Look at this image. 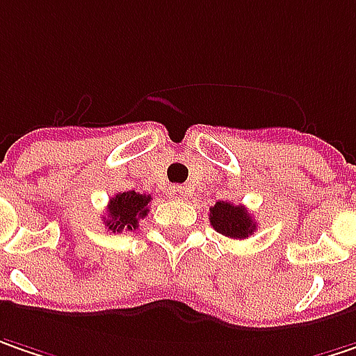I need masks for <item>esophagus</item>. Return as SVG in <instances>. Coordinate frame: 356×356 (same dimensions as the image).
<instances>
[{
	"mask_svg": "<svg viewBox=\"0 0 356 356\" xmlns=\"http://www.w3.org/2000/svg\"><path fill=\"white\" fill-rule=\"evenodd\" d=\"M169 195L173 199H177V201H183V199H187V187H183V185H173L171 189H169Z\"/></svg>",
	"mask_w": 356,
	"mask_h": 356,
	"instance_id": "esophagus-1",
	"label": "esophagus"
}]
</instances>
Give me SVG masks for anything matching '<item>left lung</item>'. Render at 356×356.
<instances>
[{"label":"left lung","instance_id":"obj_1","mask_svg":"<svg viewBox=\"0 0 356 356\" xmlns=\"http://www.w3.org/2000/svg\"><path fill=\"white\" fill-rule=\"evenodd\" d=\"M209 221L216 232L232 240H245L256 229V221L243 205H234L229 201H218L209 209Z\"/></svg>","mask_w":356,"mask_h":356}]
</instances>
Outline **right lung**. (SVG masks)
Masks as SVG:
<instances>
[{
    "mask_svg": "<svg viewBox=\"0 0 356 356\" xmlns=\"http://www.w3.org/2000/svg\"><path fill=\"white\" fill-rule=\"evenodd\" d=\"M151 201V195L136 193V191H122L116 193L115 197L108 201V216L104 218V225L108 232H122L129 229L133 232L138 227V220L147 216V205Z\"/></svg>",
    "mask_w": 356,
    "mask_h": 356,
    "instance_id": "1",
    "label": "right lung"
}]
</instances>
